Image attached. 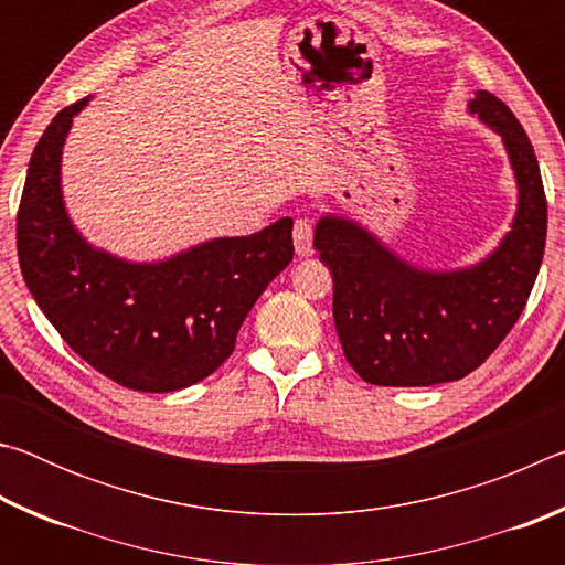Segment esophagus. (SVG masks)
Instances as JSON below:
<instances>
[{
    "label": "esophagus",
    "instance_id": "esophagus-1",
    "mask_svg": "<svg viewBox=\"0 0 565 565\" xmlns=\"http://www.w3.org/2000/svg\"><path fill=\"white\" fill-rule=\"evenodd\" d=\"M294 248L296 254L306 259V256L313 254V246H311V224L306 222V218H296L294 224Z\"/></svg>",
    "mask_w": 565,
    "mask_h": 565
}]
</instances>
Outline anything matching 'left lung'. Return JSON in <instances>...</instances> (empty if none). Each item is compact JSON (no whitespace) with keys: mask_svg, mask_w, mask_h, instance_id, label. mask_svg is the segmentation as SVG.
Listing matches in <instances>:
<instances>
[{"mask_svg":"<svg viewBox=\"0 0 565 565\" xmlns=\"http://www.w3.org/2000/svg\"><path fill=\"white\" fill-rule=\"evenodd\" d=\"M468 114L499 134L519 204L499 246L458 269H424L356 218L323 214L313 248L333 276V323L343 356L376 386L458 381L491 356L519 321L546 248V194L519 119L489 92Z\"/></svg>","mask_w":565,"mask_h":565,"instance_id":"8db88e82","label":"left lung"}]
</instances>
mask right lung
I'll return each mask as SVG.
<instances>
[{
	"instance_id": "add662e5",
	"label": "right lung",
	"mask_w": 565,
	"mask_h": 565,
	"mask_svg": "<svg viewBox=\"0 0 565 565\" xmlns=\"http://www.w3.org/2000/svg\"><path fill=\"white\" fill-rule=\"evenodd\" d=\"M89 97L44 129L17 214L26 289L70 349L117 384L167 394L232 356L246 313L294 259L289 216L252 236L209 238L159 262L89 244L62 194V151Z\"/></svg>"
}]
</instances>
